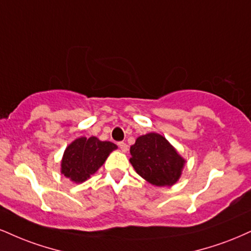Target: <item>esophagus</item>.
<instances>
[{
  "mask_svg": "<svg viewBox=\"0 0 251 251\" xmlns=\"http://www.w3.org/2000/svg\"><path fill=\"white\" fill-rule=\"evenodd\" d=\"M118 146H119V149L122 150L123 152H127L128 146L126 145V143H124V141H120V143H118Z\"/></svg>",
  "mask_w": 251,
  "mask_h": 251,
  "instance_id": "34e87169",
  "label": "esophagus"
}]
</instances>
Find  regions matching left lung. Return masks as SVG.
Returning <instances> with one entry per match:
<instances>
[{
  "label": "left lung",
  "instance_id": "1",
  "mask_svg": "<svg viewBox=\"0 0 251 251\" xmlns=\"http://www.w3.org/2000/svg\"><path fill=\"white\" fill-rule=\"evenodd\" d=\"M129 159L137 173L152 185L172 186L181 175L185 160L162 135L149 133L131 146Z\"/></svg>",
  "mask_w": 251,
  "mask_h": 251
}]
</instances>
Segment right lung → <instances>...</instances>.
Instances as JSON below:
<instances>
[{"label":"right lung","mask_w":251,"mask_h":251,"mask_svg":"<svg viewBox=\"0 0 251 251\" xmlns=\"http://www.w3.org/2000/svg\"><path fill=\"white\" fill-rule=\"evenodd\" d=\"M116 149L117 145L96 137L78 138L65 150L62 173L75 182H83L99 170L110 152Z\"/></svg>","instance_id":"right-lung-1"}]
</instances>
